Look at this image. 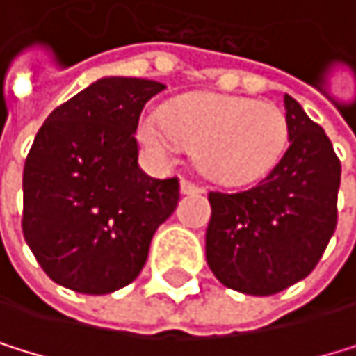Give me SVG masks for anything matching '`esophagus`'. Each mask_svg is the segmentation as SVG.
<instances>
[{
  "mask_svg": "<svg viewBox=\"0 0 356 356\" xmlns=\"http://www.w3.org/2000/svg\"><path fill=\"white\" fill-rule=\"evenodd\" d=\"M203 193V188L190 179H181V195H199Z\"/></svg>",
  "mask_w": 356,
  "mask_h": 356,
  "instance_id": "34e87169",
  "label": "esophagus"
}]
</instances>
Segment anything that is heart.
I'll return each instance as SVG.
<instances>
[{"label": "heart", "instance_id": "heart-1", "mask_svg": "<svg viewBox=\"0 0 356 356\" xmlns=\"http://www.w3.org/2000/svg\"><path fill=\"white\" fill-rule=\"evenodd\" d=\"M140 138L161 157L177 155L181 146L195 148V163L208 179L247 186L280 161L289 124L271 102L199 91L168 102L163 113H144Z\"/></svg>", "mask_w": 356, "mask_h": 356}]
</instances>
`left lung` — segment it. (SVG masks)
<instances>
[{
    "instance_id": "left-lung-1",
    "label": "left lung",
    "mask_w": 356,
    "mask_h": 356,
    "mask_svg": "<svg viewBox=\"0 0 356 356\" xmlns=\"http://www.w3.org/2000/svg\"><path fill=\"white\" fill-rule=\"evenodd\" d=\"M289 148L254 188L210 193L205 258L216 280L273 296L315 269L337 227L341 163L324 129L284 96Z\"/></svg>"
}]
</instances>
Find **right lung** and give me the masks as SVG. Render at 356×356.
I'll return each mask as SVG.
<instances>
[{"label":"right lung","mask_w":356,"mask_h":356,"mask_svg":"<svg viewBox=\"0 0 356 356\" xmlns=\"http://www.w3.org/2000/svg\"><path fill=\"white\" fill-rule=\"evenodd\" d=\"M166 85L109 76L47 115L24 166V238L43 271L76 293L131 284L155 229L175 212L179 179L138 163L144 104Z\"/></svg>","instance_id":"1"}]
</instances>
